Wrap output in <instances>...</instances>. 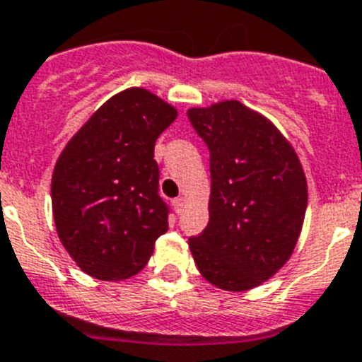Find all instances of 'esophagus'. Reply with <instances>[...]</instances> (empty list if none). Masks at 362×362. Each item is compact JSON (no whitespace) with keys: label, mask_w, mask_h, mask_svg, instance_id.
Wrapping results in <instances>:
<instances>
[{"label":"esophagus","mask_w":362,"mask_h":362,"mask_svg":"<svg viewBox=\"0 0 362 362\" xmlns=\"http://www.w3.org/2000/svg\"><path fill=\"white\" fill-rule=\"evenodd\" d=\"M173 204H175V207H177L178 213L184 211V207H185V199H184V197H178V199L175 200V202H173Z\"/></svg>","instance_id":"obj_1"}]
</instances>
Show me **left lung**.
<instances>
[{
  "instance_id": "1",
  "label": "left lung",
  "mask_w": 362,
  "mask_h": 362,
  "mask_svg": "<svg viewBox=\"0 0 362 362\" xmlns=\"http://www.w3.org/2000/svg\"><path fill=\"white\" fill-rule=\"evenodd\" d=\"M191 125L209 149V222L189 238L194 264L226 291L262 284L288 262L303 229L308 184L291 144L237 100L193 107Z\"/></svg>"
}]
</instances>
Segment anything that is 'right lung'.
Returning <instances> with one entry per match:
<instances>
[{
    "instance_id": "1",
    "label": "right lung",
    "mask_w": 362,
    "mask_h": 362,
    "mask_svg": "<svg viewBox=\"0 0 362 362\" xmlns=\"http://www.w3.org/2000/svg\"><path fill=\"white\" fill-rule=\"evenodd\" d=\"M175 118V107L131 87L107 100L62 151L50 184L52 215L59 240L87 275H136L168 231L155 142Z\"/></svg>"
}]
</instances>
